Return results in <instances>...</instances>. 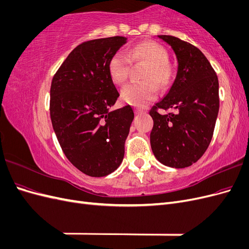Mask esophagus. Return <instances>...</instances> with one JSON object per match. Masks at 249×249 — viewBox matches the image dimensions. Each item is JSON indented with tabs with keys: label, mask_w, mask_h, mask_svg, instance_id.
Here are the masks:
<instances>
[{
	"label": "esophagus",
	"mask_w": 249,
	"mask_h": 249,
	"mask_svg": "<svg viewBox=\"0 0 249 249\" xmlns=\"http://www.w3.org/2000/svg\"><path fill=\"white\" fill-rule=\"evenodd\" d=\"M134 112H135V114H136V115H139V114H142V113H144V111L141 110V109H138V108H135Z\"/></svg>",
	"instance_id": "obj_1"
}]
</instances>
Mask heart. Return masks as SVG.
Wrapping results in <instances>:
<instances>
[{
  "mask_svg": "<svg viewBox=\"0 0 249 249\" xmlns=\"http://www.w3.org/2000/svg\"><path fill=\"white\" fill-rule=\"evenodd\" d=\"M131 60L148 64V69L143 74V80L146 82L129 83L122 89L120 96L126 104L143 107L157 97L158 89L153 81L158 86L167 84L170 78V71L166 65L168 54L160 44L150 41L140 42L130 48L126 53L115 52L108 62V72L111 80L116 84H123L129 77Z\"/></svg>",
  "mask_w": 249,
  "mask_h": 249,
  "instance_id": "1",
  "label": "heart"
}]
</instances>
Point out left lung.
I'll return each mask as SVG.
<instances>
[{
	"mask_svg": "<svg viewBox=\"0 0 249 249\" xmlns=\"http://www.w3.org/2000/svg\"><path fill=\"white\" fill-rule=\"evenodd\" d=\"M175 52L178 71L163 99L149 111L154 119L150 146L165 166L185 168L205 154L219 111V84L206 56L191 43L175 36L158 35ZM158 108H173L162 116Z\"/></svg>",
	"mask_w": 249,
	"mask_h": 249,
	"instance_id": "8db88e82",
	"label": "left lung"
}]
</instances>
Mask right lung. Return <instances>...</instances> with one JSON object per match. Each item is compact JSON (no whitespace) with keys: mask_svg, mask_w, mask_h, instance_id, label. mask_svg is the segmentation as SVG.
<instances>
[{"mask_svg":"<svg viewBox=\"0 0 249 249\" xmlns=\"http://www.w3.org/2000/svg\"><path fill=\"white\" fill-rule=\"evenodd\" d=\"M125 42L114 36L79 44L52 80L53 129L69 161L89 177L110 175L124 159L134 111L129 105L110 111L119 93L108 62Z\"/></svg>","mask_w":249,"mask_h":249,"instance_id":"1","label":"right lung"}]
</instances>
